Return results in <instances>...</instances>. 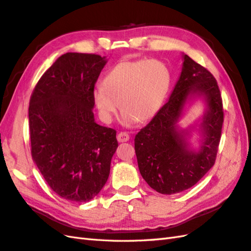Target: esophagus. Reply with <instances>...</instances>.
Listing matches in <instances>:
<instances>
[{"mask_svg": "<svg viewBox=\"0 0 251 251\" xmlns=\"http://www.w3.org/2000/svg\"><path fill=\"white\" fill-rule=\"evenodd\" d=\"M118 141L119 142H127L128 140H129V135H128L127 132H124V131H121L120 133H118Z\"/></svg>", "mask_w": 251, "mask_h": 251, "instance_id": "34e87169", "label": "esophagus"}]
</instances>
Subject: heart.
Listing matches in <instances>:
<instances>
[{
	"mask_svg": "<svg viewBox=\"0 0 251 251\" xmlns=\"http://www.w3.org/2000/svg\"><path fill=\"white\" fill-rule=\"evenodd\" d=\"M170 82V72L160 61H122L106 75L103 85L95 87L93 100L104 123L113 120L120 102L125 125L144 123L158 112Z\"/></svg>",
	"mask_w": 251,
	"mask_h": 251,
	"instance_id": "heart-1",
	"label": "heart"
}]
</instances>
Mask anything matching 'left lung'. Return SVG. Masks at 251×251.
Masks as SVG:
<instances>
[{
    "label": "left lung",
    "instance_id": "1",
    "mask_svg": "<svg viewBox=\"0 0 251 251\" xmlns=\"http://www.w3.org/2000/svg\"><path fill=\"white\" fill-rule=\"evenodd\" d=\"M183 68L169 100L135 138L138 167L151 188L173 195L196 185L216 160L224 124L223 99L216 79L205 67L183 55ZM190 95H203L208 110L201 126L205 140L197 152L188 148L176 123Z\"/></svg>",
    "mask_w": 251,
    "mask_h": 251
}]
</instances>
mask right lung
<instances>
[{
	"label": "right lung",
	"mask_w": 251,
	"mask_h": 251,
	"mask_svg": "<svg viewBox=\"0 0 251 251\" xmlns=\"http://www.w3.org/2000/svg\"><path fill=\"white\" fill-rule=\"evenodd\" d=\"M104 57L68 52L35 85L28 107L31 153L45 180L68 201L99 194L118 148L116 130L96 124L93 92Z\"/></svg>",
	"instance_id": "obj_1"
}]
</instances>
